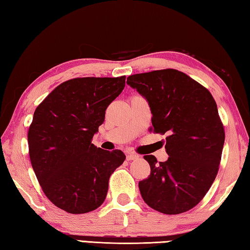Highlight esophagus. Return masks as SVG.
Here are the masks:
<instances>
[{
  "mask_svg": "<svg viewBox=\"0 0 250 250\" xmlns=\"http://www.w3.org/2000/svg\"><path fill=\"white\" fill-rule=\"evenodd\" d=\"M139 159V155L135 154V153H128L126 154V160L128 161H133V160H137Z\"/></svg>",
  "mask_w": 250,
  "mask_h": 250,
  "instance_id": "obj_1",
  "label": "esophagus"
}]
</instances>
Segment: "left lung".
I'll use <instances>...</instances> for the list:
<instances>
[{"mask_svg": "<svg viewBox=\"0 0 250 250\" xmlns=\"http://www.w3.org/2000/svg\"><path fill=\"white\" fill-rule=\"evenodd\" d=\"M126 83L150 105L153 132L166 134V162L154 155L147 179L139 182L151 208L167 215L188 211L200 203L217 175L225 141L217 104L210 92L176 69L131 75Z\"/></svg>", "mask_w": 250, "mask_h": 250, "instance_id": "8db88e82", "label": "left lung"}]
</instances>
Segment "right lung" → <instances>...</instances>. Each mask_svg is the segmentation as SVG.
<instances>
[{
	"instance_id": "add662e5",
	"label": "right lung",
	"mask_w": 250,
	"mask_h": 250,
	"mask_svg": "<svg viewBox=\"0 0 250 250\" xmlns=\"http://www.w3.org/2000/svg\"><path fill=\"white\" fill-rule=\"evenodd\" d=\"M125 84V76L67 80L34 112L27 134L33 170L48 200L67 213L98 208L110 175L125 160L120 150L105 151L91 143L105 109Z\"/></svg>"
}]
</instances>
